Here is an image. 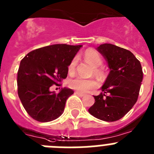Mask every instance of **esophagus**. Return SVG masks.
I'll list each match as a JSON object with an SVG mask.
<instances>
[{
    "label": "esophagus",
    "mask_w": 154,
    "mask_h": 154,
    "mask_svg": "<svg viewBox=\"0 0 154 154\" xmlns=\"http://www.w3.org/2000/svg\"><path fill=\"white\" fill-rule=\"evenodd\" d=\"M75 94H77V95H79V97H83L85 95V94H83V93L79 92V91H75Z\"/></svg>",
    "instance_id": "obj_1"
}]
</instances>
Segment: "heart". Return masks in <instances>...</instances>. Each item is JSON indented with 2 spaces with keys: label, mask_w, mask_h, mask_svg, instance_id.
Segmentation results:
<instances>
[{
  "label": "heart",
  "mask_w": 154,
  "mask_h": 154,
  "mask_svg": "<svg viewBox=\"0 0 154 154\" xmlns=\"http://www.w3.org/2000/svg\"><path fill=\"white\" fill-rule=\"evenodd\" d=\"M84 58L85 61L94 67L93 74L98 79H104L105 76V71L100 66L102 65L103 60L101 56L98 52L92 49H87L84 53ZM77 64V57H74L70 62L68 66V70L69 74H72L75 70V66ZM97 82L91 79H85L82 77H76L70 80L69 86L75 90H77L80 92H86L90 89L95 88L97 86Z\"/></svg>",
  "instance_id": "heart-1"
}]
</instances>
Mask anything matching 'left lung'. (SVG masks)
<instances>
[{
	"label": "left lung",
	"mask_w": 154,
	"mask_h": 154,
	"mask_svg": "<svg viewBox=\"0 0 154 154\" xmlns=\"http://www.w3.org/2000/svg\"><path fill=\"white\" fill-rule=\"evenodd\" d=\"M97 49L105 58L111 71L101 87L102 92L94 95V103L88 112L102 121H118L137 101L143 80L141 65L131 52L115 45L105 43Z\"/></svg>",
	"instance_id": "left-lung-1"
}]
</instances>
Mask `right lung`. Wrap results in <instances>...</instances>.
Returning a JSON list of instances; mask_svg holds the SVG:
<instances>
[{
	"label": "right lung",
	"mask_w": 154,
	"mask_h": 154,
	"mask_svg": "<svg viewBox=\"0 0 154 154\" xmlns=\"http://www.w3.org/2000/svg\"><path fill=\"white\" fill-rule=\"evenodd\" d=\"M81 45L55 44L29 52L21 60L17 72V92L28 115L39 122H49L63 113L66 101L74 93L64 88L59 93L50 91L60 86L68 75V66Z\"/></svg>",
	"instance_id": "add662e5"
}]
</instances>
